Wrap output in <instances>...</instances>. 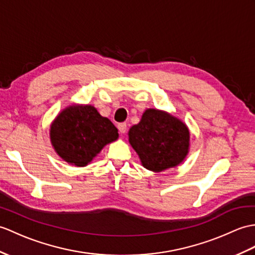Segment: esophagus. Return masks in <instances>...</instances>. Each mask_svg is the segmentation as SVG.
I'll list each match as a JSON object with an SVG mask.
<instances>
[{
    "label": "esophagus",
    "instance_id": "1",
    "mask_svg": "<svg viewBox=\"0 0 255 255\" xmlns=\"http://www.w3.org/2000/svg\"><path fill=\"white\" fill-rule=\"evenodd\" d=\"M117 127H118V130H120L121 133H123V134L126 133V131H127V125H126V123L118 124Z\"/></svg>",
    "mask_w": 255,
    "mask_h": 255
}]
</instances>
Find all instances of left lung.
<instances>
[{
	"label": "left lung",
	"mask_w": 255,
	"mask_h": 255,
	"mask_svg": "<svg viewBox=\"0 0 255 255\" xmlns=\"http://www.w3.org/2000/svg\"><path fill=\"white\" fill-rule=\"evenodd\" d=\"M128 140L141 165L161 173L181 164L190 150V130L166 111L146 109L140 122L128 131Z\"/></svg>",
	"instance_id": "left-lung-1"
}]
</instances>
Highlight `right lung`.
Segmentation results:
<instances>
[{
    "label": "right lung",
    "instance_id": "1",
    "mask_svg": "<svg viewBox=\"0 0 255 255\" xmlns=\"http://www.w3.org/2000/svg\"><path fill=\"white\" fill-rule=\"evenodd\" d=\"M118 129L90 104H72L51 123L50 140L63 161L87 166L103 147L118 139Z\"/></svg>",
    "mask_w": 255,
    "mask_h": 255
}]
</instances>
